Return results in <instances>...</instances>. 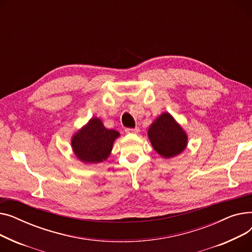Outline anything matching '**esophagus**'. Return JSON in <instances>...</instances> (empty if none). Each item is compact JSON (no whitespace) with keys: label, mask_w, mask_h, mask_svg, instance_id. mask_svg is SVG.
<instances>
[{"label":"esophagus","mask_w":252,"mask_h":252,"mask_svg":"<svg viewBox=\"0 0 252 252\" xmlns=\"http://www.w3.org/2000/svg\"><path fill=\"white\" fill-rule=\"evenodd\" d=\"M140 131L139 127H135V128H126V134H138Z\"/></svg>","instance_id":"obj_1"}]
</instances>
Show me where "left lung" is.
<instances>
[{
    "mask_svg": "<svg viewBox=\"0 0 252 252\" xmlns=\"http://www.w3.org/2000/svg\"><path fill=\"white\" fill-rule=\"evenodd\" d=\"M148 138L154 150L163 158L181 154L188 145V135L170 113L163 112L148 128Z\"/></svg>",
    "mask_w": 252,
    "mask_h": 252,
    "instance_id": "left-lung-1",
    "label": "left lung"
}]
</instances>
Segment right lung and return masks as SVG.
Listing matches in <instances>:
<instances>
[{"label": "right lung", "mask_w": 252, "mask_h": 252, "mask_svg": "<svg viewBox=\"0 0 252 252\" xmlns=\"http://www.w3.org/2000/svg\"><path fill=\"white\" fill-rule=\"evenodd\" d=\"M121 136L115 129L106 128L98 117H92L71 138V148L78 160L92 164L109 157L114 141Z\"/></svg>", "instance_id": "1"}]
</instances>
